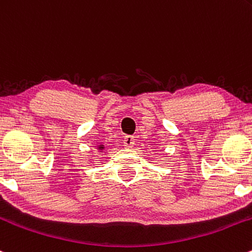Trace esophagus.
<instances>
[{"label":"esophagus","mask_w":252,"mask_h":252,"mask_svg":"<svg viewBox=\"0 0 252 252\" xmlns=\"http://www.w3.org/2000/svg\"><path fill=\"white\" fill-rule=\"evenodd\" d=\"M123 144L126 148L133 147L135 145V139H134L133 135H126V137H124V140H123Z\"/></svg>","instance_id":"esophagus-1"}]
</instances>
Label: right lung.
I'll return each instance as SVG.
<instances>
[{
    "mask_svg": "<svg viewBox=\"0 0 252 252\" xmlns=\"http://www.w3.org/2000/svg\"><path fill=\"white\" fill-rule=\"evenodd\" d=\"M97 148H99V150H100V152H101V151L104 150V148H105V146H104V145H99V147H97Z\"/></svg>",
    "mask_w": 252,
    "mask_h": 252,
    "instance_id": "1",
    "label": "right lung"
}]
</instances>
